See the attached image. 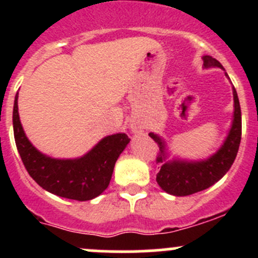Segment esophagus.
<instances>
[{
    "mask_svg": "<svg viewBox=\"0 0 258 258\" xmlns=\"http://www.w3.org/2000/svg\"><path fill=\"white\" fill-rule=\"evenodd\" d=\"M131 131L134 132V134H141V132L144 131V124L140 123V122L137 121H134L131 123Z\"/></svg>",
    "mask_w": 258,
    "mask_h": 258,
    "instance_id": "1",
    "label": "esophagus"
}]
</instances>
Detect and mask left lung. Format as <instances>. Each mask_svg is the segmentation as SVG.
<instances>
[{
  "mask_svg": "<svg viewBox=\"0 0 258 258\" xmlns=\"http://www.w3.org/2000/svg\"><path fill=\"white\" fill-rule=\"evenodd\" d=\"M204 64L205 67H222L220 62L212 56H205ZM233 101H235V114H233V123L230 135L218 152L207 161H202V162L175 161V162L163 163L165 161L163 148L165 147H163L162 140L156 135L150 134L151 139H153V141L160 147V152L156 156V162H162V166L156 175V181L163 191L175 195V196L194 195L215 184L230 170L237 156L242 135L241 107L235 87H233Z\"/></svg>",
  "mask_w": 258,
  "mask_h": 258,
  "instance_id": "left-lung-1",
  "label": "left lung"
}]
</instances>
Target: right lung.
Segmentation results:
<instances>
[{
	"instance_id": "1",
	"label": "right lung",
	"mask_w": 258,
	"mask_h": 258,
	"mask_svg": "<svg viewBox=\"0 0 258 258\" xmlns=\"http://www.w3.org/2000/svg\"><path fill=\"white\" fill-rule=\"evenodd\" d=\"M18 95L14 105V135L25 168L43 189L59 197L88 201L102 194L112 177L114 163L130 139L124 134L105 137L83 157L54 160L38 152L26 137L18 116Z\"/></svg>"
}]
</instances>
